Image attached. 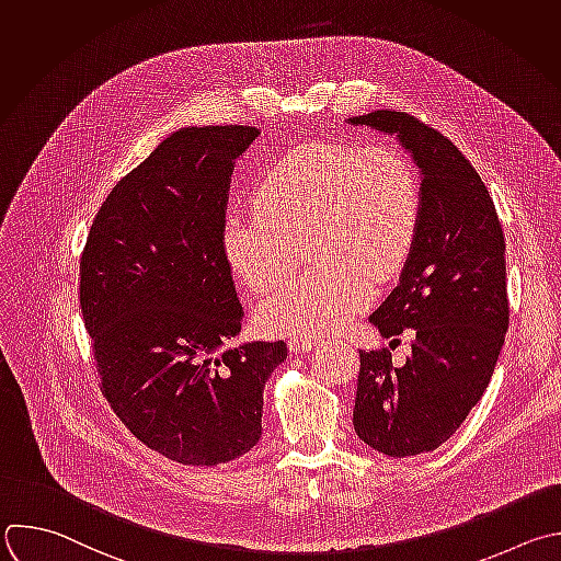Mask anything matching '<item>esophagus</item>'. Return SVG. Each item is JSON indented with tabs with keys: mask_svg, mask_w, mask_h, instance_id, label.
<instances>
[{
	"mask_svg": "<svg viewBox=\"0 0 561 561\" xmlns=\"http://www.w3.org/2000/svg\"><path fill=\"white\" fill-rule=\"evenodd\" d=\"M314 345V336H293L288 341L290 352H308Z\"/></svg>",
	"mask_w": 561,
	"mask_h": 561,
	"instance_id": "1",
	"label": "esophagus"
}]
</instances>
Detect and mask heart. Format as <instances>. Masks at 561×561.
Returning a JSON list of instances; mask_svg holds the SVG:
<instances>
[{"label":"heart","instance_id":"heart-1","mask_svg":"<svg viewBox=\"0 0 561 561\" xmlns=\"http://www.w3.org/2000/svg\"><path fill=\"white\" fill-rule=\"evenodd\" d=\"M251 211L222 225V253L255 293L282 284L304 249L312 266L257 308L268 334L332 332L363 310L375 279L405 264L423 211L421 180L410 158L388 142H304L257 178Z\"/></svg>","mask_w":561,"mask_h":561}]
</instances>
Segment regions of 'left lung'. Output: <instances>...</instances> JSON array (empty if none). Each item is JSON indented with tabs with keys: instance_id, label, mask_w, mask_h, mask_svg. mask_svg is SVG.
<instances>
[{
	"instance_id": "left-lung-1",
	"label": "left lung",
	"mask_w": 561,
	"mask_h": 561,
	"mask_svg": "<svg viewBox=\"0 0 561 561\" xmlns=\"http://www.w3.org/2000/svg\"><path fill=\"white\" fill-rule=\"evenodd\" d=\"M397 136L412 156L423 211L397 288L371 312L383 336L414 328L412 354L360 350L354 432L392 458L449 440L482 399L508 328L504 236L484 182L462 151L405 112L345 121Z\"/></svg>"
}]
</instances>
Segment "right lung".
<instances>
[{
	"mask_svg": "<svg viewBox=\"0 0 561 561\" xmlns=\"http://www.w3.org/2000/svg\"><path fill=\"white\" fill-rule=\"evenodd\" d=\"M249 125L169 134L101 205L81 255V310L103 392L149 449L182 465L236 460L262 438L284 341L227 343L244 310L222 253Z\"/></svg>",
	"mask_w": 561,
	"mask_h": 561,
	"instance_id": "right-lung-1",
	"label": "right lung"
}]
</instances>
